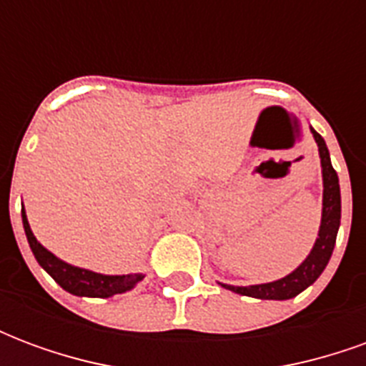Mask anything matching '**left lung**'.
Returning a JSON list of instances; mask_svg holds the SVG:
<instances>
[{"instance_id":"1","label":"left lung","mask_w":366,"mask_h":366,"mask_svg":"<svg viewBox=\"0 0 366 366\" xmlns=\"http://www.w3.org/2000/svg\"><path fill=\"white\" fill-rule=\"evenodd\" d=\"M310 131L317 143L323 180L322 222H320V231H317V239H315L312 251L304 261L300 262V267H296L284 278L264 284H251V286H233V284L219 282L223 288L241 294V296H251V298L259 300H290L298 296L300 292L306 290L307 286H312L327 267L333 247H335V239H337L339 223H341V192H339L337 172L331 167L327 144L314 127H310Z\"/></svg>"}]
</instances>
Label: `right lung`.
Masks as SVG:
<instances>
[{
	"mask_svg": "<svg viewBox=\"0 0 366 366\" xmlns=\"http://www.w3.org/2000/svg\"><path fill=\"white\" fill-rule=\"evenodd\" d=\"M23 227L27 235L29 247L35 254L36 262L54 278V282L74 296H88V298H112L115 294H123L135 288L137 284L144 278L143 272H131V274H102L94 270L80 269L70 262L62 261L56 254H52L46 247H43L31 231L25 207L21 209Z\"/></svg>",
	"mask_w": 366,
	"mask_h": 366,
	"instance_id": "1",
	"label": "right lung"
}]
</instances>
